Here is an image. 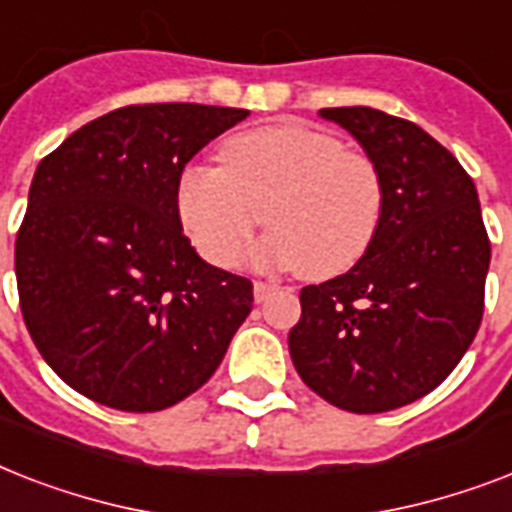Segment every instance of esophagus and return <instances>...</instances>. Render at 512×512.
<instances>
[{
	"mask_svg": "<svg viewBox=\"0 0 512 512\" xmlns=\"http://www.w3.org/2000/svg\"><path fill=\"white\" fill-rule=\"evenodd\" d=\"M273 289H276V284H273V281L257 279L255 281V300H257V303H263V300H268V295H271Z\"/></svg>",
	"mask_w": 512,
	"mask_h": 512,
	"instance_id": "esophagus-1",
	"label": "esophagus"
}]
</instances>
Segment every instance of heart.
<instances>
[{"label": "heart", "mask_w": 512, "mask_h": 512, "mask_svg": "<svg viewBox=\"0 0 512 512\" xmlns=\"http://www.w3.org/2000/svg\"><path fill=\"white\" fill-rule=\"evenodd\" d=\"M220 162L188 164L175 193L180 223L212 265L233 268L268 220L265 260L329 279L356 265L380 228V170L335 135L260 127L225 140Z\"/></svg>", "instance_id": "heart-1"}]
</instances>
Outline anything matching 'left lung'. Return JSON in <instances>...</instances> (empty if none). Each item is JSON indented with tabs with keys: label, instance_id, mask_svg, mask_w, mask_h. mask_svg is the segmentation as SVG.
<instances>
[{
	"label": "left lung",
	"instance_id": "1",
	"mask_svg": "<svg viewBox=\"0 0 512 512\" xmlns=\"http://www.w3.org/2000/svg\"><path fill=\"white\" fill-rule=\"evenodd\" d=\"M382 177V217L348 273L300 292L289 356L313 393L356 414L428 396L484 316L492 244L462 164L414 122L366 106L321 108Z\"/></svg>",
	"mask_w": 512,
	"mask_h": 512
}]
</instances>
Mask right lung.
<instances>
[{
    "mask_svg": "<svg viewBox=\"0 0 512 512\" xmlns=\"http://www.w3.org/2000/svg\"><path fill=\"white\" fill-rule=\"evenodd\" d=\"M247 116L199 103L124 106L39 162L15 239L20 311L76 393L159 412L220 366L252 311V281L196 255L175 193L185 164Z\"/></svg>",
    "mask_w": 512,
    "mask_h": 512,
    "instance_id": "obj_1",
    "label": "right lung"
}]
</instances>
